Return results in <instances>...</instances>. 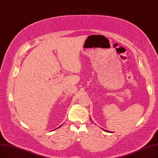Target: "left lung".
I'll return each instance as SVG.
<instances>
[{"mask_svg":"<svg viewBox=\"0 0 158 158\" xmlns=\"http://www.w3.org/2000/svg\"><path fill=\"white\" fill-rule=\"evenodd\" d=\"M103 129V130H104L105 131H106V132H109L108 131H106V130H105V129Z\"/></svg>","mask_w":158,"mask_h":158,"instance_id":"8db88e82","label":"left lung"}]
</instances>
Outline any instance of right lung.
Returning a JSON list of instances; mask_svg holds the SVG:
<instances>
[{
    "instance_id": "add662e5",
    "label": "right lung",
    "mask_w": 158,
    "mask_h": 158,
    "mask_svg": "<svg viewBox=\"0 0 158 158\" xmlns=\"http://www.w3.org/2000/svg\"><path fill=\"white\" fill-rule=\"evenodd\" d=\"M60 126H59V127H60Z\"/></svg>"
}]
</instances>
